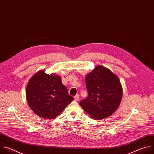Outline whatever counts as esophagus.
<instances>
[{"label": "esophagus", "instance_id": "1", "mask_svg": "<svg viewBox=\"0 0 154 154\" xmlns=\"http://www.w3.org/2000/svg\"><path fill=\"white\" fill-rule=\"evenodd\" d=\"M79 95L78 94H77L76 95H75L74 97V99L75 101H78L79 100Z\"/></svg>", "mask_w": 154, "mask_h": 154}]
</instances>
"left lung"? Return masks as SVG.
Instances as JSON below:
<instances>
[{
  "label": "left lung",
  "mask_w": 154,
  "mask_h": 154,
  "mask_svg": "<svg viewBox=\"0 0 154 154\" xmlns=\"http://www.w3.org/2000/svg\"><path fill=\"white\" fill-rule=\"evenodd\" d=\"M88 91L80 106L94 119H103L113 114L118 108L122 88L118 77L109 69L97 66L85 76Z\"/></svg>",
  "instance_id": "1"
}]
</instances>
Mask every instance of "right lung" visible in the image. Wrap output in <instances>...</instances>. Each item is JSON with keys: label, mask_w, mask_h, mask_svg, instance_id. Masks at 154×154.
Here are the masks:
<instances>
[{"label": "right lung", "mask_w": 154, "mask_h": 154, "mask_svg": "<svg viewBox=\"0 0 154 154\" xmlns=\"http://www.w3.org/2000/svg\"><path fill=\"white\" fill-rule=\"evenodd\" d=\"M28 106L39 116L53 119L62 112L73 100L60 77L49 75L40 70L31 78L26 88Z\"/></svg>", "instance_id": "add662e5"}]
</instances>
